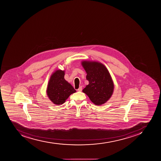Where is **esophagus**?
Returning <instances> with one entry per match:
<instances>
[{
  "label": "esophagus",
  "mask_w": 161,
  "mask_h": 161,
  "mask_svg": "<svg viewBox=\"0 0 161 161\" xmlns=\"http://www.w3.org/2000/svg\"><path fill=\"white\" fill-rule=\"evenodd\" d=\"M82 86L79 87V88L78 89V91L81 92L82 91Z\"/></svg>",
  "instance_id": "obj_1"
}]
</instances>
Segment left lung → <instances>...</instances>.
<instances>
[{
  "label": "left lung",
  "instance_id": "left-lung-1",
  "mask_svg": "<svg viewBox=\"0 0 161 161\" xmlns=\"http://www.w3.org/2000/svg\"><path fill=\"white\" fill-rule=\"evenodd\" d=\"M82 65L86 72V79L89 82L83 92L88 96L94 104H103L109 99L114 90L110 73L100 63L83 61Z\"/></svg>",
  "mask_w": 161,
  "mask_h": 161
}]
</instances>
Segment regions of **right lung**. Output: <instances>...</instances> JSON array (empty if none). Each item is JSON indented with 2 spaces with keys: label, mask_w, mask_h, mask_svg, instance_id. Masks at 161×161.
Here are the masks:
<instances>
[{
  "label": "right lung",
  "mask_w": 161,
  "mask_h": 161,
  "mask_svg": "<svg viewBox=\"0 0 161 161\" xmlns=\"http://www.w3.org/2000/svg\"><path fill=\"white\" fill-rule=\"evenodd\" d=\"M64 71L58 70L50 77L47 86L49 98L57 105L62 104L71 94L76 92L74 87L64 79Z\"/></svg>",
  "instance_id": "right-lung-1"
}]
</instances>
